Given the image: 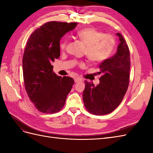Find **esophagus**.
Returning a JSON list of instances; mask_svg holds the SVG:
<instances>
[{
	"mask_svg": "<svg viewBox=\"0 0 153 153\" xmlns=\"http://www.w3.org/2000/svg\"><path fill=\"white\" fill-rule=\"evenodd\" d=\"M75 83H77V82H81L82 80V78H75Z\"/></svg>",
	"mask_w": 153,
	"mask_h": 153,
	"instance_id": "esophagus-1",
	"label": "esophagus"
}]
</instances>
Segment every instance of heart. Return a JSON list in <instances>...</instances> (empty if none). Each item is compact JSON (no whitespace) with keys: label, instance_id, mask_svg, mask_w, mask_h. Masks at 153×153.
I'll return each mask as SVG.
<instances>
[{"label":"heart","instance_id":"b5f03b06","mask_svg":"<svg viewBox=\"0 0 153 153\" xmlns=\"http://www.w3.org/2000/svg\"><path fill=\"white\" fill-rule=\"evenodd\" d=\"M76 37L85 45L86 57L92 63H101L107 59L115 45L113 36L94 28H85L78 31ZM68 43V38H65L60 45L61 49L66 50Z\"/></svg>","mask_w":153,"mask_h":153}]
</instances>
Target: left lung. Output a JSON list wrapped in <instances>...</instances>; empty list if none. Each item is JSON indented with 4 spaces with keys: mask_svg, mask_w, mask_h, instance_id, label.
<instances>
[{
    "mask_svg": "<svg viewBox=\"0 0 153 153\" xmlns=\"http://www.w3.org/2000/svg\"><path fill=\"white\" fill-rule=\"evenodd\" d=\"M117 36L120 41L117 53L99 66V73L103 75L100 84L94 86L85 81L83 101L87 110L92 114L103 115L113 112L121 103L128 90L130 53L123 36L120 33Z\"/></svg>",
    "mask_w": 153,
    "mask_h": 153,
    "instance_id": "left-lung-1",
    "label": "left lung"
}]
</instances>
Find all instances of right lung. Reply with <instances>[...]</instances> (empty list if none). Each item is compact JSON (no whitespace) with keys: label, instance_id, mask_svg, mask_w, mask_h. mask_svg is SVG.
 <instances>
[{"label":"right lung","instance_id":"right-lung-1","mask_svg":"<svg viewBox=\"0 0 153 153\" xmlns=\"http://www.w3.org/2000/svg\"><path fill=\"white\" fill-rule=\"evenodd\" d=\"M77 23L49 22L32 33L23 55V76L25 91L39 112L53 114L65 104L75 82L69 76H59L51 62L60 56V40Z\"/></svg>","mask_w":153,"mask_h":153}]
</instances>
